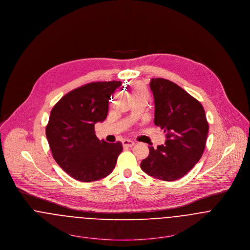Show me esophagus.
Listing matches in <instances>:
<instances>
[{"mask_svg":"<svg viewBox=\"0 0 250 250\" xmlns=\"http://www.w3.org/2000/svg\"><path fill=\"white\" fill-rule=\"evenodd\" d=\"M122 144L124 147H132L135 145V142L132 140H129V139H125L122 141Z\"/></svg>","mask_w":250,"mask_h":250,"instance_id":"34e87169","label":"esophagus"}]
</instances>
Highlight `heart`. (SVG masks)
I'll use <instances>...</instances> for the list:
<instances>
[{
  "mask_svg": "<svg viewBox=\"0 0 250 250\" xmlns=\"http://www.w3.org/2000/svg\"><path fill=\"white\" fill-rule=\"evenodd\" d=\"M133 93H134V96H136V95H143V94H147V90L144 87V85H142L140 83H136L133 86Z\"/></svg>",
  "mask_w": 250,
  "mask_h": 250,
  "instance_id": "1",
  "label": "heart"
}]
</instances>
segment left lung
Masks as SVG:
<instances>
[{"label": "left lung", "mask_w": 250, "mask_h": 250, "mask_svg": "<svg viewBox=\"0 0 250 250\" xmlns=\"http://www.w3.org/2000/svg\"><path fill=\"white\" fill-rule=\"evenodd\" d=\"M150 88L155 101L154 122L167 139L157 149L149 147V156L140 167L151 177L173 182L202 158L209 126L203 105L174 82L153 78Z\"/></svg>", "instance_id": "1"}]
</instances>
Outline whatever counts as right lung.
Here are the masks:
<instances>
[{
    "label": "right lung",
    "instance_id": "obj_1",
    "mask_svg": "<svg viewBox=\"0 0 250 250\" xmlns=\"http://www.w3.org/2000/svg\"><path fill=\"white\" fill-rule=\"evenodd\" d=\"M120 81L91 82L64 95L52 108L45 136L57 164L79 182L98 181L110 175L122 144L95 136L94 124L106 119L109 100Z\"/></svg>",
    "mask_w": 250,
    "mask_h": 250
}]
</instances>
